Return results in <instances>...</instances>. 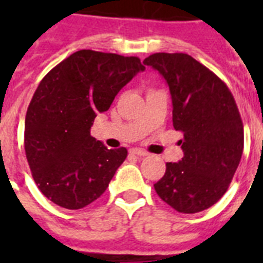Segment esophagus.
Segmentation results:
<instances>
[{"instance_id":"esophagus-1","label":"esophagus","mask_w":263,"mask_h":263,"mask_svg":"<svg viewBox=\"0 0 263 263\" xmlns=\"http://www.w3.org/2000/svg\"><path fill=\"white\" fill-rule=\"evenodd\" d=\"M131 153L132 154H135V156H139V157H146L148 156V153L143 148H139V147H135V148H131Z\"/></svg>"}]
</instances>
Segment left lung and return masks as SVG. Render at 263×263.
<instances>
[{"instance_id": "8db88e82", "label": "left lung", "mask_w": 263, "mask_h": 263, "mask_svg": "<svg viewBox=\"0 0 263 263\" xmlns=\"http://www.w3.org/2000/svg\"><path fill=\"white\" fill-rule=\"evenodd\" d=\"M160 72L172 95L173 127L184 157L168 162L154 184L179 213H199L228 190L245 147V129L232 92L203 64L185 53H154L143 61Z\"/></svg>"}]
</instances>
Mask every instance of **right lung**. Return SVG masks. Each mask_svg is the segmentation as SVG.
Listing matches in <instances>:
<instances>
[{"label":"right lung","instance_id":"add662e5","mask_svg":"<svg viewBox=\"0 0 263 263\" xmlns=\"http://www.w3.org/2000/svg\"><path fill=\"white\" fill-rule=\"evenodd\" d=\"M144 67L138 57L79 50L39 83L26 115L24 150L47 199L69 210L86 208L106 191L127 148H107L91 125Z\"/></svg>","mask_w":263,"mask_h":263}]
</instances>
